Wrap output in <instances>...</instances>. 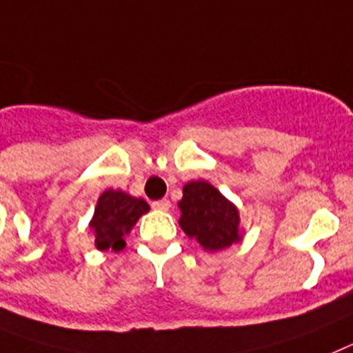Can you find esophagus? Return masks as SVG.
I'll list each match as a JSON object with an SVG mask.
<instances>
[{
    "instance_id": "1",
    "label": "esophagus",
    "mask_w": 353,
    "mask_h": 353,
    "mask_svg": "<svg viewBox=\"0 0 353 353\" xmlns=\"http://www.w3.org/2000/svg\"><path fill=\"white\" fill-rule=\"evenodd\" d=\"M152 208L159 211H168L170 210V201L168 199H161V201H156L152 202Z\"/></svg>"
}]
</instances>
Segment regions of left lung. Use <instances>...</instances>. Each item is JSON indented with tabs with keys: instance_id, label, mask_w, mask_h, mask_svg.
Listing matches in <instances>:
<instances>
[{
	"instance_id": "1",
	"label": "left lung",
	"mask_w": 353,
	"mask_h": 353,
	"mask_svg": "<svg viewBox=\"0 0 353 353\" xmlns=\"http://www.w3.org/2000/svg\"><path fill=\"white\" fill-rule=\"evenodd\" d=\"M177 206L181 229L204 250L216 252L241 240L238 210L208 181L186 183Z\"/></svg>"
}]
</instances>
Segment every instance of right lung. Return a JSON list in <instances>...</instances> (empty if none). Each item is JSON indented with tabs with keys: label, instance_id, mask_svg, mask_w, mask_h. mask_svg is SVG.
I'll use <instances>...</instances> for the list:
<instances>
[{
	"label": "right lung",
	"instance_id": "right-lung-1",
	"mask_svg": "<svg viewBox=\"0 0 353 353\" xmlns=\"http://www.w3.org/2000/svg\"><path fill=\"white\" fill-rule=\"evenodd\" d=\"M147 211L149 204L143 199L131 197L122 190L110 188L103 192L90 220L97 249L115 252L124 249V236L130 234L134 223Z\"/></svg>",
	"mask_w": 353,
	"mask_h": 353
}]
</instances>
